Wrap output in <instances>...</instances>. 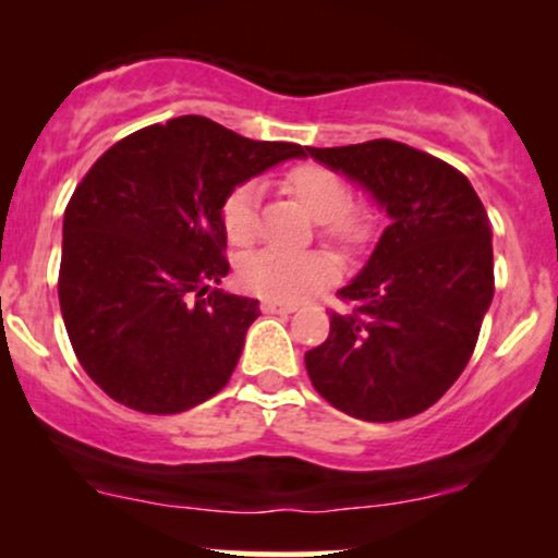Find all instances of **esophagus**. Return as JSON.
<instances>
[{
    "instance_id": "obj_1",
    "label": "esophagus",
    "mask_w": 558,
    "mask_h": 558,
    "mask_svg": "<svg viewBox=\"0 0 558 558\" xmlns=\"http://www.w3.org/2000/svg\"><path fill=\"white\" fill-rule=\"evenodd\" d=\"M262 310H265L267 315H291V312H296V304H293V301L265 299L262 301Z\"/></svg>"
}]
</instances>
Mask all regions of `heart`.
I'll list each match as a JSON object with an SVG mask.
<instances>
[{"mask_svg":"<svg viewBox=\"0 0 558 558\" xmlns=\"http://www.w3.org/2000/svg\"><path fill=\"white\" fill-rule=\"evenodd\" d=\"M283 189L306 209L319 228L338 241H360L367 235L369 217L345 204V185L323 165H299L283 175ZM257 185L243 183L222 204V228L230 243L248 246L257 235ZM338 275V259L330 252H265L252 254L241 265L243 286L270 299L299 301L330 286Z\"/></svg>","mask_w":558,"mask_h":558,"instance_id":"heart-1","label":"heart"}]
</instances>
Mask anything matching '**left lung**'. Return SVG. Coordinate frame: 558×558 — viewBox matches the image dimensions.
<instances>
[{
	"mask_svg": "<svg viewBox=\"0 0 558 558\" xmlns=\"http://www.w3.org/2000/svg\"><path fill=\"white\" fill-rule=\"evenodd\" d=\"M356 183L390 226L341 291L351 315L306 351L312 386L349 417L396 422L433 407L464 373L493 301V233L472 183L399 141L304 157Z\"/></svg>",
	"mask_w": 558,
	"mask_h": 558,
	"instance_id": "left-lung-1",
	"label": "left lung"
}]
</instances>
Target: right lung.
Wrapping results in <instances>:
<instances>
[{
	"mask_svg": "<svg viewBox=\"0 0 558 558\" xmlns=\"http://www.w3.org/2000/svg\"><path fill=\"white\" fill-rule=\"evenodd\" d=\"M301 157L299 144L183 114L96 159L62 220L60 310L75 356L110 399L178 414L226 388L259 301L213 288L230 270L222 204Z\"/></svg>",
	"mask_w": 558,
	"mask_h": 558,
	"instance_id": "add662e5",
	"label": "right lung"
}]
</instances>
